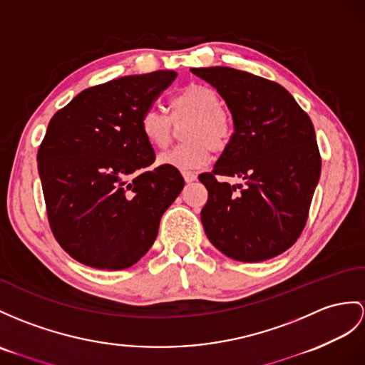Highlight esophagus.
<instances>
[{
  "instance_id": "obj_1",
  "label": "esophagus",
  "mask_w": 365,
  "mask_h": 365,
  "mask_svg": "<svg viewBox=\"0 0 365 365\" xmlns=\"http://www.w3.org/2000/svg\"><path fill=\"white\" fill-rule=\"evenodd\" d=\"M182 176H184L185 182H192V181L197 180V173L189 172V170H182Z\"/></svg>"
}]
</instances>
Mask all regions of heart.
<instances>
[{
    "mask_svg": "<svg viewBox=\"0 0 365 365\" xmlns=\"http://www.w3.org/2000/svg\"><path fill=\"white\" fill-rule=\"evenodd\" d=\"M221 99L210 86L192 83L175 94L168 108L170 115L156 108H147L139 127L144 139L153 148L164 150L172 144L175 123L189 120L182 138L187 140L159 156V164L176 168H197L207 164L212 150L223 152L232 139L234 123L221 106Z\"/></svg>",
    "mask_w": 365,
    "mask_h": 365,
    "instance_id": "b5f03b06",
    "label": "heart"
}]
</instances>
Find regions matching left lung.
<instances>
[{
	"mask_svg": "<svg viewBox=\"0 0 365 365\" xmlns=\"http://www.w3.org/2000/svg\"><path fill=\"white\" fill-rule=\"evenodd\" d=\"M217 88L234 133L212 172L201 173L207 202L201 221L210 243L238 262L285 252L304 230L321 175L309 115L285 88L234 68H192ZM243 177L237 188L221 177Z\"/></svg>",
	"mask_w": 365,
	"mask_h": 365,
	"instance_id": "1",
	"label": "left lung"
}]
</instances>
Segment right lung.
I'll return each instance as SVG.
<instances>
[{
	"label": "right lung",
	"instance_id": "obj_1",
	"mask_svg": "<svg viewBox=\"0 0 365 365\" xmlns=\"http://www.w3.org/2000/svg\"><path fill=\"white\" fill-rule=\"evenodd\" d=\"M175 78V71L114 78L52 115L38 173L52 234L74 260L125 269L155 243L184 180L176 167L150 168L156 155L139 120Z\"/></svg>",
	"mask_w": 365,
	"mask_h": 365
}]
</instances>
